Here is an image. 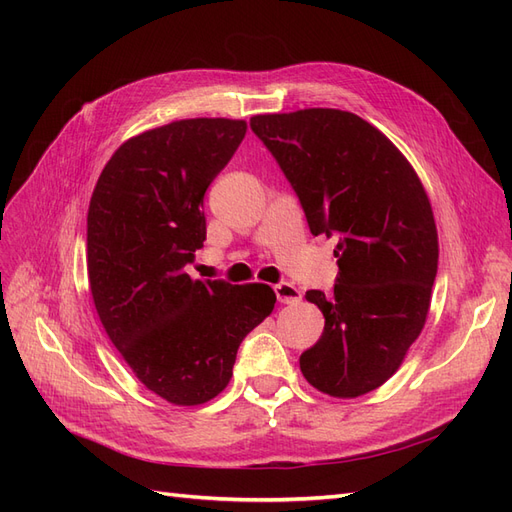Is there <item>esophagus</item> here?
I'll return each instance as SVG.
<instances>
[{
    "mask_svg": "<svg viewBox=\"0 0 512 512\" xmlns=\"http://www.w3.org/2000/svg\"><path fill=\"white\" fill-rule=\"evenodd\" d=\"M275 297L280 303H286V305H294L301 301V290L297 286H292L288 282H282L275 286Z\"/></svg>",
    "mask_w": 512,
    "mask_h": 512,
    "instance_id": "esophagus-1",
    "label": "esophagus"
}]
</instances>
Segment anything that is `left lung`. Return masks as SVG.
Segmentation results:
<instances>
[{
    "instance_id": "left-lung-1",
    "label": "left lung",
    "mask_w": 512,
    "mask_h": 512,
    "mask_svg": "<svg viewBox=\"0 0 512 512\" xmlns=\"http://www.w3.org/2000/svg\"><path fill=\"white\" fill-rule=\"evenodd\" d=\"M250 128L297 192L312 235L337 237L333 292H305L324 331L301 354L303 376L331 397L374 391L429 312L438 230L423 183L389 138L348 111L254 115Z\"/></svg>"
}]
</instances>
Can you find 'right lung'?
Wrapping results in <instances>:
<instances>
[{
    "label": "right lung",
    "instance_id": "right-lung-1",
    "mask_svg": "<svg viewBox=\"0 0 512 512\" xmlns=\"http://www.w3.org/2000/svg\"><path fill=\"white\" fill-rule=\"evenodd\" d=\"M241 119H181L123 143L87 211V275L102 327L149 391L175 406L220 395L243 337L275 305L267 284L185 273L207 239L203 198L235 156Z\"/></svg>",
    "mask_w": 512,
    "mask_h": 512
}]
</instances>
